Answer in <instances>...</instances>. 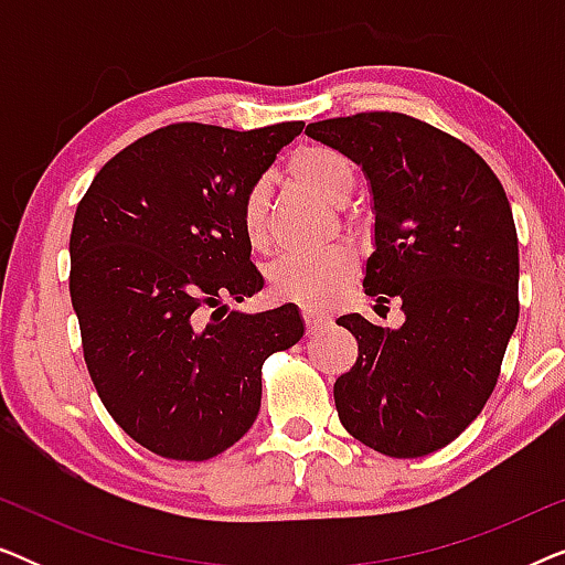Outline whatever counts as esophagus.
Listing matches in <instances>:
<instances>
[{
    "instance_id": "1",
    "label": "esophagus",
    "mask_w": 565,
    "mask_h": 565,
    "mask_svg": "<svg viewBox=\"0 0 565 565\" xmlns=\"http://www.w3.org/2000/svg\"><path fill=\"white\" fill-rule=\"evenodd\" d=\"M303 321H306L308 334H316V331L323 329V323H327V316H321L316 311H303Z\"/></svg>"
}]
</instances>
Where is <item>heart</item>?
<instances>
[{
	"label": "heart",
	"mask_w": 565,
	"mask_h": 565,
	"mask_svg": "<svg viewBox=\"0 0 565 565\" xmlns=\"http://www.w3.org/2000/svg\"><path fill=\"white\" fill-rule=\"evenodd\" d=\"M285 174L292 184L303 188L329 205H342L352 195L354 169L347 157L329 146H303L292 151ZM238 226L249 249L262 252L269 244L267 190L252 184L238 203ZM358 273V259L347 246L313 254H290L269 267V290L277 300L303 308H327L342 296Z\"/></svg>",
	"instance_id": "b5f03b06"
}]
</instances>
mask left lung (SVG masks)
<instances>
[{
	"label": "left lung",
	"instance_id": "left-lung-1",
	"mask_svg": "<svg viewBox=\"0 0 565 565\" xmlns=\"http://www.w3.org/2000/svg\"><path fill=\"white\" fill-rule=\"evenodd\" d=\"M306 134L367 174L375 252L362 288L396 298L401 329L339 316L358 362L334 383L339 422L388 458L443 450L483 412L520 319V249L491 167L404 113L308 122Z\"/></svg>",
	"mask_w": 565,
	"mask_h": 565
}]
</instances>
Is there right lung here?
I'll return each instance as SVG.
<instances>
[{
  "instance_id": "1",
  "label": "right lung",
  "mask_w": 565,
  "mask_h": 565,
  "mask_svg": "<svg viewBox=\"0 0 565 565\" xmlns=\"http://www.w3.org/2000/svg\"><path fill=\"white\" fill-rule=\"evenodd\" d=\"M300 130L172 122L115 153L76 205L68 292L84 362L107 414L161 458L198 462L238 443L265 360L303 337L292 303L226 306L265 288L238 203Z\"/></svg>"
}]
</instances>
